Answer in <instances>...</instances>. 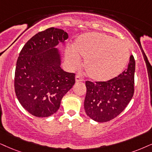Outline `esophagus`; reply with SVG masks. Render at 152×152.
Returning <instances> with one entry per match:
<instances>
[{
	"label": "esophagus",
	"mask_w": 152,
	"mask_h": 152,
	"mask_svg": "<svg viewBox=\"0 0 152 152\" xmlns=\"http://www.w3.org/2000/svg\"><path fill=\"white\" fill-rule=\"evenodd\" d=\"M83 80V78L81 76H79V75H76V82H79V81H82Z\"/></svg>",
	"instance_id": "esophagus-1"
}]
</instances>
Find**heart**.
<instances>
[{
	"label": "heart",
	"mask_w": 152,
	"mask_h": 152,
	"mask_svg": "<svg viewBox=\"0 0 152 152\" xmlns=\"http://www.w3.org/2000/svg\"><path fill=\"white\" fill-rule=\"evenodd\" d=\"M66 60L70 68L80 65L84 59L88 76L97 81H107L118 76L130 57L128 45L122 40L102 33H88L77 38L73 49L66 50Z\"/></svg>",
	"instance_id": "obj_1"
}]
</instances>
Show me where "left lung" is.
I'll return each instance as SVG.
<instances>
[{
  "instance_id": "left-lung-1",
  "label": "left lung",
  "mask_w": 152,
  "mask_h": 152,
  "mask_svg": "<svg viewBox=\"0 0 152 152\" xmlns=\"http://www.w3.org/2000/svg\"><path fill=\"white\" fill-rule=\"evenodd\" d=\"M135 61L130 57L126 70L107 81L87 80L84 108L86 114L97 122H107L126 109L134 95Z\"/></svg>"
}]
</instances>
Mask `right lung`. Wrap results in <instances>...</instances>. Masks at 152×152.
<instances>
[{
  "label": "right lung",
  "instance_id": "1",
  "mask_svg": "<svg viewBox=\"0 0 152 152\" xmlns=\"http://www.w3.org/2000/svg\"><path fill=\"white\" fill-rule=\"evenodd\" d=\"M69 36L51 27L30 38L17 61L15 90L22 106L33 116L48 117L56 113L63 96L75 83V74L63 71L55 46Z\"/></svg>",
  "mask_w": 152,
  "mask_h": 152
}]
</instances>
